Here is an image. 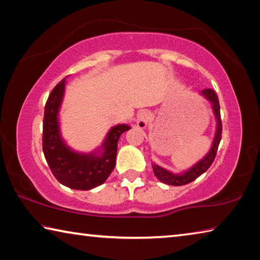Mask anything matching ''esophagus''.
Returning <instances> with one entry per match:
<instances>
[{
    "instance_id": "obj_1",
    "label": "esophagus",
    "mask_w": 260,
    "mask_h": 260,
    "mask_svg": "<svg viewBox=\"0 0 260 260\" xmlns=\"http://www.w3.org/2000/svg\"><path fill=\"white\" fill-rule=\"evenodd\" d=\"M149 120H150V113L148 111H142L141 113H139L138 116V126L140 128H146L149 124Z\"/></svg>"
}]
</instances>
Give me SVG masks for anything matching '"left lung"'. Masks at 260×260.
<instances>
[{
  "instance_id": "obj_1",
  "label": "left lung",
  "mask_w": 260,
  "mask_h": 260,
  "mask_svg": "<svg viewBox=\"0 0 260 260\" xmlns=\"http://www.w3.org/2000/svg\"><path fill=\"white\" fill-rule=\"evenodd\" d=\"M201 95L211 103V108H212V111L215 117V124H217L215 125V133H214V138L212 141V144H211L210 150L201 160L197 161L195 165H192L190 169H188L187 171H184V172L178 173V174L170 172L169 170H166L164 167L152 162L153 173H155L157 179L162 183L170 184V186H183V184H187L199 178L201 174H203L214 160L220 140H221V131H222L221 118H220L219 100H218L217 94H215V91L212 89L202 90Z\"/></svg>"
}]
</instances>
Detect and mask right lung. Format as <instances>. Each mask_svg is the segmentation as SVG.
<instances>
[{"label": "right lung", "instance_id": "add662e5", "mask_svg": "<svg viewBox=\"0 0 260 260\" xmlns=\"http://www.w3.org/2000/svg\"><path fill=\"white\" fill-rule=\"evenodd\" d=\"M63 79L48 98L43 118L42 148L52 174L58 181L76 190H89L105 182L116 165L118 140L131 126L119 124L108 132L101 146L91 152H79L70 148L61 138L59 110L63 103Z\"/></svg>", "mask_w": 260, "mask_h": 260}]
</instances>
